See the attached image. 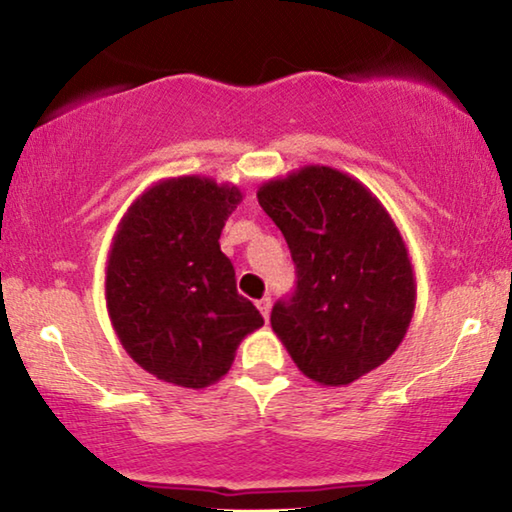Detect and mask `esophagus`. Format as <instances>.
Masks as SVG:
<instances>
[{
    "label": "esophagus",
    "mask_w": 512,
    "mask_h": 512,
    "mask_svg": "<svg viewBox=\"0 0 512 512\" xmlns=\"http://www.w3.org/2000/svg\"><path fill=\"white\" fill-rule=\"evenodd\" d=\"M258 310H261V314H263V319L265 321H268V317H270V307H272V300L268 298V296H265V298H261V300H258Z\"/></svg>",
    "instance_id": "34e87169"
}]
</instances>
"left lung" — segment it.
<instances>
[{
  "instance_id": "obj_1",
  "label": "left lung",
  "mask_w": 512,
  "mask_h": 512,
  "mask_svg": "<svg viewBox=\"0 0 512 512\" xmlns=\"http://www.w3.org/2000/svg\"><path fill=\"white\" fill-rule=\"evenodd\" d=\"M296 263V293L270 324L300 373L352 384L401 345L417 300L401 230L359 179L305 165L258 188Z\"/></svg>"
}]
</instances>
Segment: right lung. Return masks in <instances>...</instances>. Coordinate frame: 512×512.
Listing matches in <instances>:
<instances>
[{"label":"right lung","mask_w":512,"mask_h":512,"mask_svg":"<svg viewBox=\"0 0 512 512\" xmlns=\"http://www.w3.org/2000/svg\"><path fill=\"white\" fill-rule=\"evenodd\" d=\"M240 202L237 186L188 174L146 188L118 223L104 277L109 319L132 361L158 380L219 382L263 326L219 244Z\"/></svg>","instance_id":"add662e5"}]
</instances>
